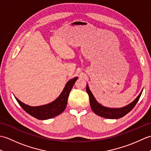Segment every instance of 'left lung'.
I'll use <instances>...</instances> for the list:
<instances>
[{"instance_id": "left-lung-1", "label": "left lung", "mask_w": 151, "mask_h": 151, "mask_svg": "<svg viewBox=\"0 0 151 151\" xmlns=\"http://www.w3.org/2000/svg\"><path fill=\"white\" fill-rule=\"evenodd\" d=\"M86 91L89 95V103H90V106L93 111L101 117L107 119H119L123 117L132 110L137 104V102H138L141 95L142 93L143 89L135 100L131 103L122 108H109L104 106L101 104L99 103L90 91V89H89L88 84L86 86Z\"/></svg>"}]
</instances>
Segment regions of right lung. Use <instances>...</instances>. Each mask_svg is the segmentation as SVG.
<instances>
[{"mask_svg":"<svg viewBox=\"0 0 151 151\" xmlns=\"http://www.w3.org/2000/svg\"><path fill=\"white\" fill-rule=\"evenodd\" d=\"M77 79L78 77L76 76V77L69 80L66 83L65 87L58 96V97L52 102H50L47 104L38 106H31L27 105L19 101L15 96L14 97L18 102L19 104L28 114L40 120L49 119L53 118L61 114L65 110L67 104V99L69 97V93Z\"/></svg>","mask_w":151,"mask_h":151,"instance_id":"1","label":"right lung"}]
</instances>
